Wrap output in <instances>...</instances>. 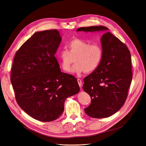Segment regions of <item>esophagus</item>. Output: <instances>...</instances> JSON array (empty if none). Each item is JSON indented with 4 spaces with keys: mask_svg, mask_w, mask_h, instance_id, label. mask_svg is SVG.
Returning a JSON list of instances; mask_svg holds the SVG:
<instances>
[{
    "mask_svg": "<svg viewBox=\"0 0 146 146\" xmlns=\"http://www.w3.org/2000/svg\"><path fill=\"white\" fill-rule=\"evenodd\" d=\"M77 82H78V84L80 87L81 88V86H82V81H81V80L80 79L78 78V79H77Z\"/></svg>",
    "mask_w": 146,
    "mask_h": 146,
    "instance_id": "esophagus-1",
    "label": "esophagus"
}]
</instances>
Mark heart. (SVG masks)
<instances>
[{
	"mask_svg": "<svg viewBox=\"0 0 146 146\" xmlns=\"http://www.w3.org/2000/svg\"><path fill=\"white\" fill-rule=\"evenodd\" d=\"M68 47V50H60L58 55L60 66L65 72L70 71L73 59L75 64L72 71L74 73H91L98 67L103 54L99 45L90 44L86 40L75 38L70 41Z\"/></svg>",
	"mask_w": 146,
	"mask_h": 146,
	"instance_id": "obj_1",
	"label": "heart"
}]
</instances>
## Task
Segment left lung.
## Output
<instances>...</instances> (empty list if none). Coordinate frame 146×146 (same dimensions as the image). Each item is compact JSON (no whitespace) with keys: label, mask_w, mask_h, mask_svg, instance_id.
Returning <instances> with one entry per match:
<instances>
[{"label":"left lung","mask_w":146,"mask_h":146,"mask_svg":"<svg viewBox=\"0 0 146 146\" xmlns=\"http://www.w3.org/2000/svg\"><path fill=\"white\" fill-rule=\"evenodd\" d=\"M103 26L81 27L77 31H105L100 39L102 58L98 67L84 79L82 88L91 103L86 113L96 118H106L123 105L132 80V60L127 46Z\"/></svg>","instance_id":"left-lung-1"}]
</instances>
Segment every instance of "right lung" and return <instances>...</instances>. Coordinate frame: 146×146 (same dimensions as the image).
Instances as JSON below:
<instances>
[{
	"instance_id": "1",
	"label": "right lung",
	"mask_w": 146,
	"mask_h": 146,
	"mask_svg": "<svg viewBox=\"0 0 146 146\" xmlns=\"http://www.w3.org/2000/svg\"><path fill=\"white\" fill-rule=\"evenodd\" d=\"M61 40L56 29L35 33L14 58L10 80L16 101L29 115L40 121L59 117L66 99L80 91L76 78L61 72L55 56Z\"/></svg>"
}]
</instances>
